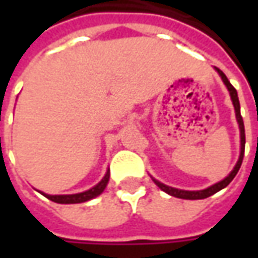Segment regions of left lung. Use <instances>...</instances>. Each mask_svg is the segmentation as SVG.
<instances>
[{
	"label": "left lung",
	"mask_w": 258,
	"mask_h": 258,
	"mask_svg": "<svg viewBox=\"0 0 258 258\" xmlns=\"http://www.w3.org/2000/svg\"><path fill=\"white\" fill-rule=\"evenodd\" d=\"M215 70L218 72V75L221 76L224 85L227 86V89H228V92H230V96H231V100H233L234 109H235V117H237V122H238V126H240V138H241V151H240V158H238V161H237V164H235V166H234L233 171L228 173V176H225L223 181L214 183V185H211L210 188L203 189V191H183V189H178V188L168 186V185H165V183L159 182V181L154 179V182L156 183V185H158V186H159V188H161L164 192L169 194V195H172V197H176V198H182V200H204V198H208V197H211V195H214L215 192L221 191L223 188H225L228 183L233 181L234 176L237 175L238 169H240V166H241V164H243L244 148H245V132H244L243 117H241V113H240V102H238L237 90L234 89L233 85L228 82L227 76L224 75L220 69H217V67H215Z\"/></svg>",
	"instance_id": "obj_1"
}]
</instances>
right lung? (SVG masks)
Segmentation results:
<instances>
[{
	"label": "right lung",
	"instance_id": "add662e5",
	"mask_svg": "<svg viewBox=\"0 0 258 258\" xmlns=\"http://www.w3.org/2000/svg\"><path fill=\"white\" fill-rule=\"evenodd\" d=\"M109 176H110V172L107 171L106 175L103 176V179L100 181V182L97 183V185H94L93 188H90V189H87L85 192H80V194H72V195H48V194H43L45 198H48L50 201H53V203L57 204H80V203H86V201H89V200H92V198H96L97 195H100V194L103 192L104 188H106V185L109 182Z\"/></svg>",
	"mask_w": 258,
	"mask_h": 258
}]
</instances>
